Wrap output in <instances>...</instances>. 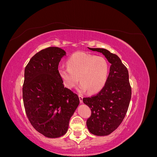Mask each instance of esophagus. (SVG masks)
Wrapping results in <instances>:
<instances>
[{
  "mask_svg": "<svg viewBox=\"0 0 157 157\" xmlns=\"http://www.w3.org/2000/svg\"><path fill=\"white\" fill-rule=\"evenodd\" d=\"M78 98H79V100H80V103H82V99H83V97L82 96H78Z\"/></svg>",
  "mask_w": 157,
  "mask_h": 157,
  "instance_id": "obj_1",
  "label": "esophagus"
}]
</instances>
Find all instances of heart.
<instances>
[{"label": "heart", "mask_w": 157, "mask_h": 157, "mask_svg": "<svg viewBox=\"0 0 157 157\" xmlns=\"http://www.w3.org/2000/svg\"><path fill=\"white\" fill-rule=\"evenodd\" d=\"M58 73L65 87L73 89L80 80V91L88 90L89 93L93 94L100 91L105 86L109 66L103 57L77 52L69 56L67 67L59 66Z\"/></svg>", "instance_id": "obj_1"}]
</instances>
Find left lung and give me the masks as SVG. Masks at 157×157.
I'll use <instances>...</instances> for the list:
<instances>
[{
    "mask_svg": "<svg viewBox=\"0 0 157 157\" xmlns=\"http://www.w3.org/2000/svg\"><path fill=\"white\" fill-rule=\"evenodd\" d=\"M105 56L111 63L107 82L96 96L84 98L82 101L92 111L86 121L91 134L109 135L121 124L129 106L132 90L127 68L116 55L104 48H91Z\"/></svg>",
    "mask_w": 157,
    "mask_h": 157,
    "instance_id": "left-lung-1",
    "label": "left lung"
}]
</instances>
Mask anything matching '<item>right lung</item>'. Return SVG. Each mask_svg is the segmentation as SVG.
Here are the masks:
<instances>
[{
  "label": "right lung",
  "instance_id": "1",
  "mask_svg": "<svg viewBox=\"0 0 157 157\" xmlns=\"http://www.w3.org/2000/svg\"><path fill=\"white\" fill-rule=\"evenodd\" d=\"M65 54L58 47H48L33 56L25 68L23 99L26 115L33 128L49 138L67 132L80 102L77 94L64 88L58 73Z\"/></svg>",
  "mask_w": 157,
  "mask_h": 157
}]
</instances>
